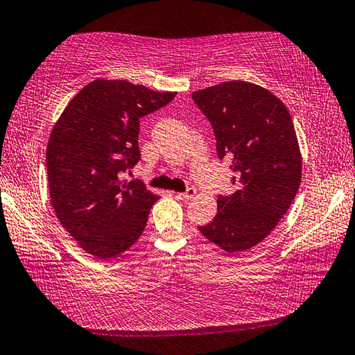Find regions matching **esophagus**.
Listing matches in <instances>:
<instances>
[{
  "label": "esophagus",
  "instance_id": "obj_1",
  "mask_svg": "<svg viewBox=\"0 0 355 355\" xmlns=\"http://www.w3.org/2000/svg\"><path fill=\"white\" fill-rule=\"evenodd\" d=\"M194 196H196L194 188H188V191L186 192H175V197L180 200H191Z\"/></svg>",
  "mask_w": 355,
  "mask_h": 355
}]
</instances>
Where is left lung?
<instances>
[{
    "label": "left lung",
    "instance_id": "left-lung-1",
    "mask_svg": "<svg viewBox=\"0 0 355 355\" xmlns=\"http://www.w3.org/2000/svg\"><path fill=\"white\" fill-rule=\"evenodd\" d=\"M213 125L220 159L230 163L235 192L218 199V214L199 232L228 254L249 250L290 209L302 177V156L290 112L272 92L227 81L192 92Z\"/></svg>",
    "mask_w": 355,
    "mask_h": 355
}]
</instances>
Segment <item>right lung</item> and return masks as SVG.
Segmentation results:
<instances>
[{"label":"right lung","mask_w":355,"mask_h":355,"mask_svg":"<svg viewBox=\"0 0 355 355\" xmlns=\"http://www.w3.org/2000/svg\"><path fill=\"white\" fill-rule=\"evenodd\" d=\"M173 97L98 78L70 100L53 127L46 147L51 205L70 236L95 258L123 254L146 228L158 196L119 175L141 159L139 119Z\"/></svg>","instance_id":"right-lung-1"}]
</instances>
